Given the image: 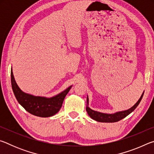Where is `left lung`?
Masks as SVG:
<instances>
[{
    "label": "left lung",
    "instance_id": "left-lung-1",
    "mask_svg": "<svg viewBox=\"0 0 154 154\" xmlns=\"http://www.w3.org/2000/svg\"><path fill=\"white\" fill-rule=\"evenodd\" d=\"M143 94L142 96H140L139 100H138V102L135 104V105L129 109L128 110L124 111H120L118 112V113H116L114 114H106V113H100V112H97L95 111H93L92 109L88 107V105H89V102H88V98H87V106H86V111L88 112V114L89 115L91 118H92L94 120L100 122H116L119 120H121L124 118H126L127 116L132 113L135 109L137 108V106L139 105L140 103V100L143 98Z\"/></svg>",
    "mask_w": 154,
    "mask_h": 154
}]
</instances>
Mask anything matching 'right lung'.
<instances>
[{
    "label": "right lung",
    "mask_w": 154,
    "mask_h": 154,
    "mask_svg": "<svg viewBox=\"0 0 154 154\" xmlns=\"http://www.w3.org/2000/svg\"><path fill=\"white\" fill-rule=\"evenodd\" d=\"M11 81L12 89L18 103L28 113L42 118L50 117L58 113L62 107L65 96L71 88L70 86L57 96L47 98L39 96H33L23 92L15 82L12 69L11 70Z\"/></svg>",
    "instance_id": "1"
}]
</instances>
